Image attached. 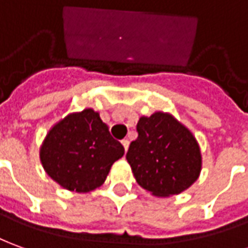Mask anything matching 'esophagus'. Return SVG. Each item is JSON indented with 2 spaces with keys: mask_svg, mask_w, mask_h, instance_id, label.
I'll use <instances>...</instances> for the list:
<instances>
[{
  "mask_svg": "<svg viewBox=\"0 0 248 248\" xmlns=\"http://www.w3.org/2000/svg\"><path fill=\"white\" fill-rule=\"evenodd\" d=\"M121 144L124 146V150L127 151L128 147H129V140H128V139H123V140H121Z\"/></svg>",
  "mask_w": 248,
  "mask_h": 248,
  "instance_id": "34e87169",
  "label": "esophagus"
}]
</instances>
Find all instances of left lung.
I'll list each match as a JSON object with an SVG mask.
<instances>
[{"instance_id":"8db88e82","label":"left lung","mask_w":248,"mask_h":248,"mask_svg":"<svg viewBox=\"0 0 248 248\" xmlns=\"http://www.w3.org/2000/svg\"><path fill=\"white\" fill-rule=\"evenodd\" d=\"M138 139L127 160L136 182L156 197H170L192 186L201 171V151L193 134L174 116L155 112L141 116Z\"/></svg>"}]
</instances>
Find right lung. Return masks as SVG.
I'll return each instance as SVG.
<instances>
[{
  "label": "right lung",
  "mask_w": 248,
  "mask_h": 248,
  "mask_svg": "<svg viewBox=\"0 0 248 248\" xmlns=\"http://www.w3.org/2000/svg\"><path fill=\"white\" fill-rule=\"evenodd\" d=\"M124 147L93 109L70 113L49 129L40 147L42 165L70 192L88 193L101 186Z\"/></svg>",
  "instance_id": "obj_1"
}]
</instances>
